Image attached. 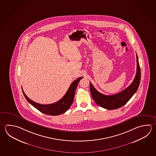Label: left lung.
Here are the masks:
<instances>
[{"instance_id": "obj_1", "label": "left lung", "mask_w": 156, "mask_h": 156, "mask_svg": "<svg viewBox=\"0 0 156 156\" xmlns=\"http://www.w3.org/2000/svg\"><path fill=\"white\" fill-rule=\"evenodd\" d=\"M136 59L137 72L135 79L127 88L123 91H121L120 93L112 95H105L97 91L91 83H90V90L91 96L95 102L99 106L108 110L118 109L125 105L132 96L135 94L138 89L141 80V69L137 54Z\"/></svg>"}]
</instances>
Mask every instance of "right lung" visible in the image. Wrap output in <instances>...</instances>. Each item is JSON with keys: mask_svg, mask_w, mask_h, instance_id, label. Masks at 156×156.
<instances>
[{"mask_svg": "<svg viewBox=\"0 0 156 156\" xmlns=\"http://www.w3.org/2000/svg\"><path fill=\"white\" fill-rule=\"evenodd\" d=\"M83 78V77H80L73 81L70 85L69 88L68 89L66 93L63 96V97L57 102L51 104L43 105L36 103L33 100L30 99L29 98L27 97L23 91V88L22 90L24 97L26 98L27 101L40 112L46 115L53 116L61 115L65 113V112H67L68 109L71 107V105L73 101L74 94L76 90V87L78 84V83L80 82V80L81 79H82Z\"/></svg>", "mask_w": 156, "mask_h": 156, "instance_id": "1", "label": "right lung"}]
</instances>
